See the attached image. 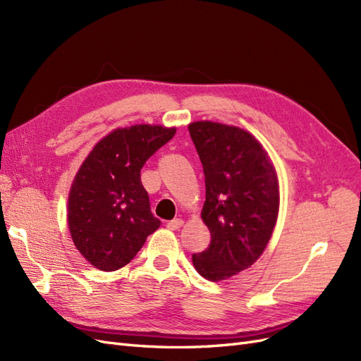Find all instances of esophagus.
<instances>
[{"mask_svg": "<svg viewBox=\"0 0 361 361\" xmlns=\"http://www.w3.org/2000/svg\"><path fill=\"white\" fill-rule=\"evenodd\" d=\"M182 226H183V221L180 220V218H176V220H171L167 223V227L170 228V231H179Z\"/></svg>", "mask_w": 361, "mask_h": 361, "instance_id": "34e87169", "label": "esophagus"}]
</instances>
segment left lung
Here are the masks:
<instances>
[{
  "instance_id": "1",
  "label": "left lung",
  "mask_w": 361,
  "mask_h": 361,
  "mask_svg": "<svg viewBox=\"0 0 361 361\" xmlns=\"http://www.w3.org/2000/svg\"><path fill=\"white\" fill-rule=\"evenodd\" d=\"M188 129L203 166L202 220L211 232L209 247L192 255V264L206 280L221 281L250 268L267 248L279 216V178L248 130L211 120Z\"/></svg>"
}]
</instances>
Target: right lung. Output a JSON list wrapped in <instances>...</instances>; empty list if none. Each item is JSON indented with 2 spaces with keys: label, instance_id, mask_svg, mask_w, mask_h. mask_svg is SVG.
<instances>
[{
  "label": "right lung",
  "instance_id": "add662e5",
  "mask_svg": "<svg viewBox=\"0 0 361 361\" xmlns=\"http://www.w3.org/2000/svg\"><path fill=\"white\" fill-rule=\"evenodd\" d=\"M176 128L133 125L101 138L76 171L68 199V227L82 257L101 271L128 265L161 226L141 185L145 162Z\"/></svg>",
  "mask_w": 361,
  "mask_h": 361
}]
</instances>
